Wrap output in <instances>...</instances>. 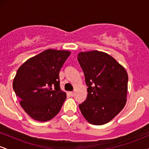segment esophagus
I'll list each match as a JSON object with an SVG mask.
<instances>
[{
    "label": "esophagus",
    "mask_w": 149,
    "mask_h": 149,
    "mask_svg": "<svg viewBox=\"0 0 149 149\" xmlns=\"http://www.w3.org/2000/svg\"><path fill=\"white\" fill-rule=\"evenodd\" d=\"M69 95H70V96L73 97V96H74V92H69Z\"/></svg>",
    "instance_id": "esophagus-1"
}]
</instances>
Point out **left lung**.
Wrapping results in <instances>:
<instances>
[{
    "label": "left lung",
    "instance_id": "obj_1",
    "mask_svg": "<svg viewBox=\"0 0 149 149\" xmlns=\"http://www.w3.org/2000/svg\"><path fill=\"white\" fill-rule=\"evenodd\" d=\"M88 88L80 110L90 124L102 125L119 113L126 103L128 76L111 56L94 50L78 54Z\"/></svg>",
    "mask_w": 149,
    "mask_h": 149
}]
</instances>
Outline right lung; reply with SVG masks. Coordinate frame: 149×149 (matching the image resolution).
I'll use <instances>...</instances> for the list:
<instances>
[{
    "label": "right lung",
    "mask_w": 149,
    "mask_h": 149,
    "mask_svg": "<svg viewBox=\"0 0 149 149\" xmlns=\"http://www.w3.org/2000/svg\"><path fill=\"white\" fill-rule=\"evenodd\" d=\"M71 52L49 49L30 58L19 68L13 90L30 117L45 122L60 111L66 98L61 91L59 71Z\"/></svg>",
    "instance_id": "obj_1"
}]
</instances>
